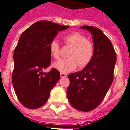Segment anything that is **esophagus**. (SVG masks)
Here are the masks:
<instances>
[{"mask_svg": "<svg viewBox=\"0 0 130 130\" xmlns=\"http://www.w3.org/2000/svg\"><path fill=\"white\" fill-rule=\"evenodd\" d=\"M60 77H67V74H64V73L61 72L60 73Z\"/></svg>", "mask_w": 130, "mask_h": 130, "instance_id": "34e87169", "label": "esophagus"}]
</instances>
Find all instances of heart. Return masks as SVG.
Segmentation results:
<instances>
[{
  "mask_svg": "<svg viewBox=\"0 0 130 130\" xmlns=\"http://www.w3.org/2000/svg\"><path fill=\"white\" fill-rule=\"evenodd\" d=\"M64 41L72 46L66 59L60 60L54 64V67L61 72H69L76 69L77 66L82 68L87 66L94 56L93 43L79 32H73L64 37ZM52 56L58 60L60 57V48L57 41L53 40L49 45Z\"/></svg>",
  "mask_w": 130,
  "mask_h": 130,
  "instance_id": "b5f03b06",
  "label": "heart"
}]
</instances>
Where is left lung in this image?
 <instances>
[{
    "instance_id": "8db88e82",
    "label": "left lung",
    "mask_w": 130,
    "mask_h": 130,
    "mask_svg": "<svg viewBox=\"0 0 130 130\" xmlns=\"http://www.w3.org/2000/svg\"><path fill=\"white\" fill-rule=\"evenodd\" d=\"M80 28L93 35L94 56L82 70L68 75L67 97L74 108L89 112L101 104L112 84L116 56L110 40L101 29L87 25Z\"/></svg>"
}]
</instances>
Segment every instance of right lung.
Listing matches in <instances>:
<instances>
[{"label": "right lung", "mask_w": 130, "mask_h": 130, "mask_svg": "<svg viewBox=\"0 0 130 130\" xmlns=\"http://www.w3.org/2000/svg\"><path fill=\"white\" fill-rule=\"evenodd\" d=\"M68 27L50 21H39L20 37L14 52L12 83L18 99L26 108L43 106L60 79L59 71L55 68L48 73L43 70L51 61L50 43L58 32Z\"/></svg>", "instance_id": "right-lung-1"}]
</instances>
